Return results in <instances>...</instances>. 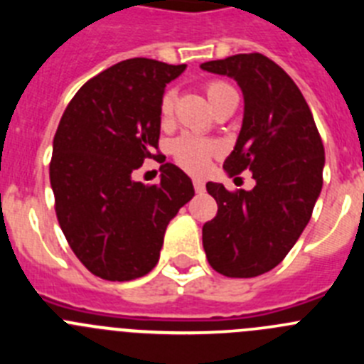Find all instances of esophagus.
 Segmentation results:
<instances>
[{"mask_svg":"<svg viewBox=\"0 0 364 364\" xmlns=\"http://www.w3.org/2000/svg\"><path fill=\"white\" fill-rule=\"evenodd\" d=\"M193 188H195V191H197V193H204L205 191L204 180H198V178L193 180Z\"/></svg>","mask_w":364,"mask_h":364,"instance_id":"34e87169","label":"esophagus"}]
</instances>
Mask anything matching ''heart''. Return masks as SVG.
<instances>
[{"mask_svg":"<svg viewBox=\"0 0 364 364\" xmlns=\"http://www.w3.org/2000/svg\"><path fill=\"white\" fill-rule=\"evenodd\" d=\"M205 95L210 98L211 105L217 107L224 100L235 95L233 87L228 85L226 82L220 80H211L205 83ZM173 104H175V92L166 91L160 100V114L162 117H169L173 111ZM217 151V146L213 142H208L204 138L193 136V134H182L171 144L173 159L178 166L188 169L189 173H202L205 171V167L210 166L211 156Z\"/></svg>","mask_w":364,"mask_h":364,"instance_id":"1","label":"heart"}]
</instances>
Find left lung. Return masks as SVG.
<instances>
[{
	"instance_id": "8db88e82",
	"label": "left lung",
	"mask_w": 364,
	"mask_h": 364,
	"mask_svg": "<svg viewBox=\"0 0 364 364\" xmlns=\"http://www.w3.org/2000/svg\"><path fill=\"white\" fill-rule=\"evenodd\" d=\"M200 67L242 89V127L224 169L230 176L250 169L255 178L252 191L205 184L218 211L202 228V244L215 272L257 277L288 255L310 222L323 188V140L299 87L264 54H235Z\"/></svg>"
}]
</instances>
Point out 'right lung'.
<instances>
[{"label": "right lung", "mask_w": 364, "mask_h": 364, "mask_svg": "<svg viewBox=\"0 0 364 364\" xmlns=\"http://www.w3.org/2000/svg\"><path fill=\"white\" fill-rule=\"evenodd\" d=\"M186 65L131 58L83 83L67 105L53 142L54 208L74 255L105 281H133L156 266L164 233L195 195L175 164L160 167V184L134 182L154 159L160 100Z\"/></svg>", "instance_id": "right-lung-1"}]
</instances>
